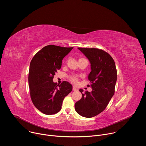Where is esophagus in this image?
Listing matches in <instances>:
<instances>
[{
  "label": "esophagus",
  "instance_id": "obj_1",
  "mask_svg": "<svg viewBox=\"0 0 146 146\" xmlns=\"http://www.w3.org/2000/svg\"><path fill=\"white\" fill-rule=\"evenodd\" d=\"M77 88H76V87L73 86V91H77Z\"/></svg>",
  "mask_w": 146,
  "mask_h": 146
}]
</instances>
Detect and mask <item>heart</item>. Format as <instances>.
<instances>
[{
    "label": "heart",
    "instance_id": "obj_1",
    "mask_svg": "<svg viewBox=\"0 0 146 146\" xmlns=\"http://www.w3.org/2000/svg\"><path fill=\"white\" fill-rule=\"evenodd\" d=\"M70 79L72 81L74 82H77V77L76 76H71L70 77Z\"/></svg>",
    "mask_w": 146,
    "mask_h": 146
}]
</instances>
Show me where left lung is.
Segmentation results:
<instances>
[{
    "instance_id": "obj_1",
    "label": "left lung",
    "mask_w": 146,
    "mask_h": 146,
    "mask_svg": "<svg viewBox=\"0 0 146 146\" xmlns=\"http://www.w3.org/2000/svg\"><path fill=\"white\" fill-rule=\"evenodd\" d=\"M88 59L91 71L88 80L91 92L79 91L81 99L75 103V110L86 118L95 117L106 109L114 94L117 81V69L114 59L106 51L98 48H78Z\"/></svg>"
}]
</instances>
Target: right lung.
<instances>
[{
    "mask_svg": "<svg viewBox=\"0 0 146 146\" xmlns=\"http://www.w3.org/2000/svg\"><path fill=\"white\" fill-rule=\"evenodd\" d=\"M73 48L48 45L37 52L31 62L28 77L31 98L34 106L43 114L58 113L65 97L72 91L69 82L57 84L53 78L61 68L62 59Z\"/></svg>",
    "mask_w": 146,
    "mask_h": 146,
    "instance_id": "add662e5",
    "label": "right lung"
}]
</instances>
